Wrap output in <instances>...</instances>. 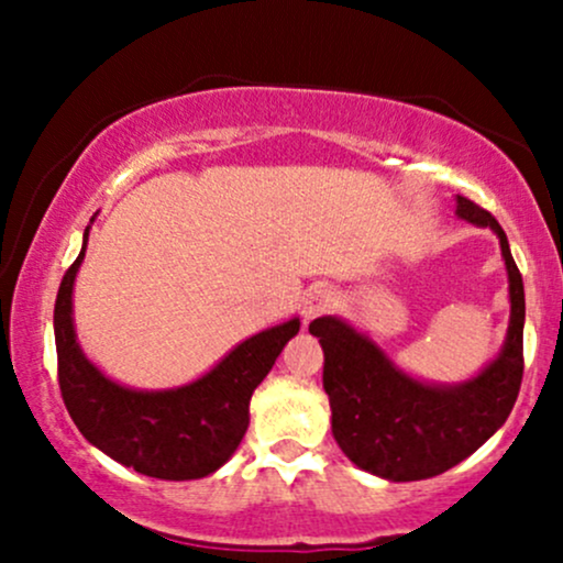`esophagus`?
I'll return each instance as SVG.
<instances>
[{"label":"esophagus","instance_id":"obj_1","mask_svg":"<svg viewBox=\"0 0 563 563\" xmlns=\"http://www.w3.org/2000/svg\"><path fill=\"white\" fill-rule=\"evenodd\" d=\"M335 303V294L331 288H314V290H309L307 294V299H303V303H301V318H303V322H309V320H314L318 318V314H322V312H328V309H331Z\"/></svg>","mask_w":563,"mask_h":563}]
</instances>
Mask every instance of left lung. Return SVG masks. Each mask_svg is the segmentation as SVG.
<instances>
[{
  "label": "left lung",
  "instance_id": "1",
  "mask_svg": "<svg viewBox=\"0 0 563 563\" xmlns=\"http://www.w3.org/2000/svg\"><path fill=\"white\" fill-rule=\"evenodd\" d=\"M455 214L489 228L500 241L508 273L510 320L503 349L474 378L426 384L394 365L371 335L346 320H312L325 367L333 439L357 468L389 482H418L466 461L506 423L525 373V283L508 238L489 211L457 196Z\"/></svg>",
  "mask_w": 563,
  "mask_h": 563
}]
</instances>
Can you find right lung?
<instances>
[{"label": "right lung", "mask_w": 563, "mask_h": 563, "mask_svg": "<svg viewBox=\"0 0 563 563\" xmlns=\"http://www.w3.org/2000/svg\"><path fill=\"white\" fill-rule=\"evenodd\" d=\"M95 222V219H92ZM63 275L55 301L57 380L76 429L121 466L166 482L203 479L230 461L249 429L251 394L299 333V318L251 335L209 373L174 389H132L108 378L76 341L74 283L87 251Z\"/></svg>", "instance_id": "obj_1"}]
</instances>
